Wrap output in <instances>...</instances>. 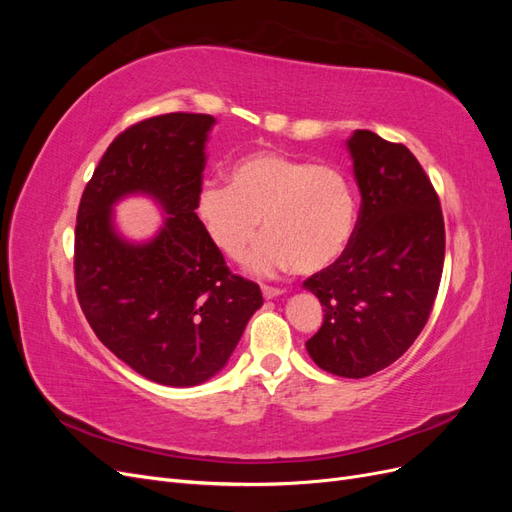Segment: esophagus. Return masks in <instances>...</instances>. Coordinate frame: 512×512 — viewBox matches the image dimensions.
Returning <instances> with one entry per match:
<instances>
[{
    "mask_svg": "<svg viewBox=\"0 0 512 512\" xmlns=\"http://www.w3.org/2000/svg\"><path fill=\"white\" fill-rule=\"evenodd\" d=\"M262 294H265V299H275V297H280V294H284V290L273 288V286H262Z\"/></svg>",
    "mask_w": 512,
    "mask_h": 512,
    "instance_id": "34e87169",
    "label": "esophagus"
}]
</instances>
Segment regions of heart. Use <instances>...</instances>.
Segmentation results:
<instances>
[{"mask_svg":"<svg viewBox=\"0 0 512 512\" xmlns=\"http://www.w3.org/2000/svg\"><path fill=\"white\" fill-rule=\"evenodd\" d=\"M230 185L205 183L196 213L218 250L247 269L275 275L288 269L318 273L346 252L356 226V200L342 170L260 149L232 164Z\"/></svg>","mask_w":512,"mask_h":512,"instance_id":"obj_1","label":"heart"}]
</instances>
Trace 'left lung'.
Masks as SVG:
<instances>
[{
	"mask_svg": "<svg viewBox=\"0 0 512 512\" xmlns=\"http://www.w3.org/2000/svg\"><path fill=\"white\" fill-rule=\"evenodd\" d=\"M346 145L361 211L346 252L303 282L324 307L305 348L329 374L367 378L395 363L429 320L444 267V218L406 145L369 130H354Z\"/></svg>",
	"mask_w": 512,
	"mask_h": 512,
	"instance_id": "1",
	"label": "left lung"
}]
</instances>
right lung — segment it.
Segmentation results:
<instances>
[{"instance_id":"1","label":"right lung","mask_w":512,"mask_h":512,"mask_svg":"<svg viewBox=\"0 0 512 512\" xmlns=\"http://www.w3.org/2000/svg\"><path fill=\"white\" fill-rule=\"evenodd\" d=\"M213 123L168 113L121 132L76 215L74 284L87 322L117 359L164 386L218 374L262 305L258 284L228 271L196 215ZM126 195H149L163 209L151 240L118 235L112 207Z\"/></svg>"}]
</instances>
